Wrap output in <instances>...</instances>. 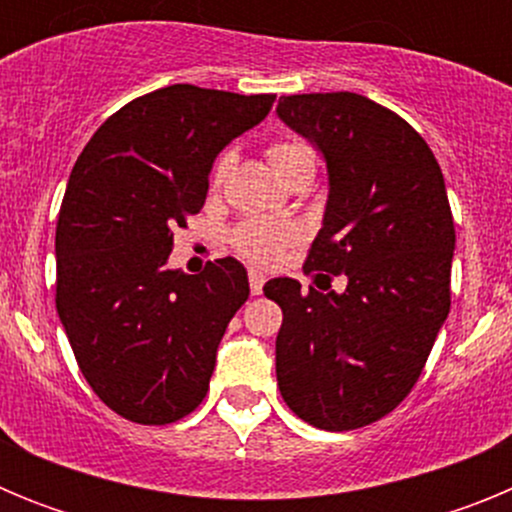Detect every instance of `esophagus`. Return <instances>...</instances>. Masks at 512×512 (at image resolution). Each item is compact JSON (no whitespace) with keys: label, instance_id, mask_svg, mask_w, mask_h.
Returning <instances> with one entry per match:
<instances>
[{"label":"esophagus","instance_id":"34e87169","mask_svg":"<svg viewBox=\"0 0 512 512\" xmlns=\"http://www.w3.org/2000/svg\"><path fill=\"white\" fill-rule=\"evenodd\" d=\"M248 284H251L253 295H261V292H264L266 277H264V274H261L259 269H251V274H248Z\"/></svg>","mask_w":512,"mask_h":512}]
</instances>
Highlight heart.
I'll return each instance as SVG.
<instances>
[{"instance_id": "1", "label": "heart", "mask_w": 512, "mask_h": 512, "mask_svg": "<svg viewBox=\"0 0 512 512\" xmlns=\"http://www.w3.org/2000/svg\"><path fill=\"white\" fill-rule=\"evenodd\" d=\"M266 156H269L271 166H274L282 182H287L289 176L302 169L315 171V156H312L310 146L302 143V140H279V143L269 146ZM230 166H233V153H225L217 161L215 174H212L215 184L223 182ZM295 241L297 225H292L289 220H246L233 233V246L238 248V253L256 261V264H274L282 256L284 248Z\"/></svg>"}]
</instances>
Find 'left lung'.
Listing matches in <instances>:
<instances>
[{
	"label": "left lung",
	"instance_id": "1",
	"mask_svg": "<svg viewBox=\"0 0 512 512\" xmlns=\"http://www.w3.org/2000/svg\"><path fill=\"white\" fill-rule=\"evenodd\" d=\"M277 115L328 171L305 269L346 274L343 292L266 282L284 312L279 392L305 423L354 431L408 397L449 315L456 233L446 184L428 143L361 94H292Z\"/></svg>",
	"mask_w": 512,
	"mask_h": 512
}]
</instances>
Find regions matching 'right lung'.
Instances as JSON below:
<instances>
[{
  "instance_id": "1",
  "label": "right lung",
  "mask_w": 512,
  "mask_h": 512,
  "mask_svg": "<svg viewBox=\"0 0 512 512\" xmlns=\"http://www.w3.org/2000/svg\"><path fill=\"white\" fill-rule=\"evenodd\" d=\"M274 99L156 89L107 117L74 164L56 228V310L84 379L122 418L166 425L205 400L251 289L230 256L202 274L169 269L174 230L205 205L217 153Z\"/></svg>"
}]
</instances>
